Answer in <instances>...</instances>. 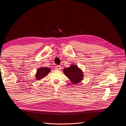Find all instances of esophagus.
I'll return each mask as SVG.
<instances>
[{
	"label": "esophagus",
	"instance_id": "obj_1",
	"mask_svg": "<svg viewBox=\"0 0 126 126\" xmlns=\"http://www.w3.org/2000/svg\"><path fill=\"white\" fill-rule=\"evenodd\" d=\"M55 69H56V70H58V71L60 70V69H61V66H57L56 67Z\"/></svg>",
	"mask_w": 126,
	"mask_h": 126
}]
</instances>
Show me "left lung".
Segmentation results:
<instances>
[{
  "label": "left lung",
  "mask_w": 126,
  "mask_h": 126,
  "mask_svg": "<svg viewBox=\"0 0 126 126\" xmlns=\"http://www.w3.org/2000/svg\"><path fill=\"white\" fill-rule=\"evenodd\" d=\"M63 72L72 84H77L82 81L83 78V72L77 64H72L68 68H64Z\"/></svg>",
  "instance_id": "1"
}]
</instances>
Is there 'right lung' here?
<instances>
[{
    "mask_svg": "<svg viewBox=\"0 0 126 126\" xmlns=\"http://www.w3.org/2000/svg\"><path fill=\"white\" fill-rule=\"evenodd\" d=\"M51 69L48 67H40L37 70L36 74H35V78L37 80H40L44 78L50 72Z\"/></svg>",
    "mask_w": 126,
    "mask_h": 126,
    "instance_id": "1",
    "label": "right lung"
}]
</instances>
